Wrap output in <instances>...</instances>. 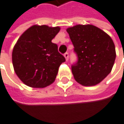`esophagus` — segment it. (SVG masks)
Instances as JSON below:
<instances>
[{
    "label": "esophagus",
    "mask_w": 124,
    "mask_h": 124,
    "mask_svg": "<svg viewBox=\"0 0 124 124\" xmlns=\"http://www.w3.org/2000/svg\"><path fill=\"white\" fill-rule=\"evenodd\" d=\"M64 56H65V58L66 61H68V57H69L68 53H65V54H64Z\"/></svg>",
    "instance_id": "obj_1"
}]
</instances>
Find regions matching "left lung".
Masks as SVG:
<instances>
[{
	"label": "left lung",
	"mask_w": 124,
	"mask_h": 124,
	"mask_svg": "<svg viewBox=\"0 0 124 124\" xmlns=\"http://www.w3.org/2000/svg\"><path fill=\"white\" fill-rule=\"evenodd\" d=\"M78 56L72 66L75 80L83 86L99 84L111 72L116 57L112 38L93 25H76L67 29Z\"/></svg>",
	"instance_id": "obj_1"
}]
</instances>
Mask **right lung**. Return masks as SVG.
<instances>
[{
    "label": "right lung",
    "mask_w": 124,
    "mask_h": 124,
    "mask_svg": "<svg viewBox=\"0 0 124 124\" xmlns=\"http://www.w3.org/2000/svg\"><path fill=\"white\" fill-rule=\"evenodd\" d=\"M60 27L34 25L17 39L12 51V64L18 78L29 87L43 88L51 85L60 65L65 61L51 40Z\"/></svg>",
    "instance_id": "1"
}]
</instances>
